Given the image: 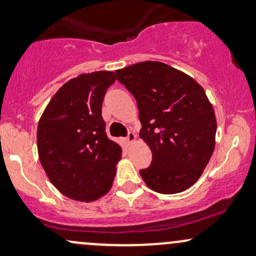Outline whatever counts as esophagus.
<instances>
[{
  "instance_id": "1",
  "label": "esophagus",
  "mask_w": 256,
  "mask_h": 256,
  "mask_svg": "<svg viewBox=\"0 0 256 256\" xmlns=\"http://www.w3.org/2000/svg\"><path fill=\"white\" fill-rule=\"evenodd\" d=\"M126 140H128V143L130 144V143L134 142L136 140V134H134V132H128V137H126Z\"/></svg>"
}]
</instances>
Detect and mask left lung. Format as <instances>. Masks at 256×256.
Masks as SVG:
<instances>
[{"label": "left lung", "mask_w": 256, "mask_h": 256, "mask_svg": "<svg viewBox=\"0 0 256 256\" xmlns=\"http://www.w3.org/2000/svg\"><path fill=\"white\" fill-rule=\"evenodd\" d=\"M137 101L140 138L152 149L150 166L140 170L154 192L177 194L198 182L216 146V122L204 90L192 77L158 61L116 71Z\"/></svg>", "instance_id": "8db88e82"}]
</instances>
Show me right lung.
I'll use <instances>...</instances> for the list:
<instances>
[{
  "label": "right lung",
  "mask_w": 256,
  "mask_h": 256,
  "mask_svg": "<svg viewBox=\"0 0 256 256\" xmlns=\"http://www.w3.org/2000/svg\"><path fill=\"white\" fill-rule=\"evenodd\" d=\"M116 82L110 71L80 74L58 89L38 122L40 164L60 192L94 201L110 192L122 146L108 138L102 102Z\"/></svg>",
  "instance_id": "1"
}]
</instances>
